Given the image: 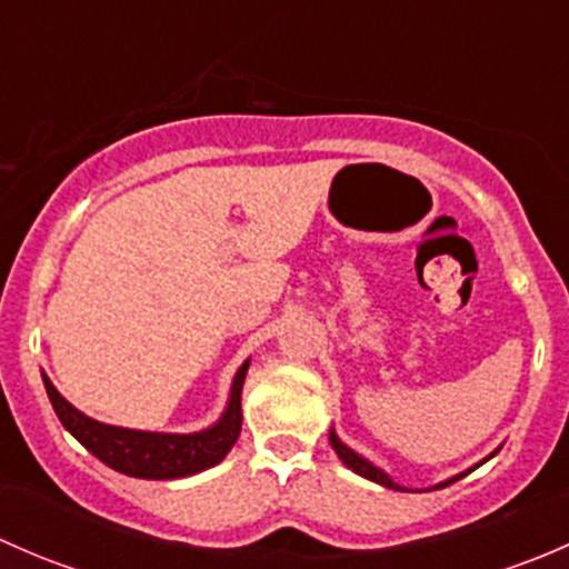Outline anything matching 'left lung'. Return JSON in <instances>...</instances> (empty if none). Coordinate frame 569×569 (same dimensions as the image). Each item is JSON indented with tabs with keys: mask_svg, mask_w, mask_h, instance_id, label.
<instances>
[{
	"mask_svg": "<svg viewBox=\"0 0 569 569\" xmlns=\"http://www.w3.org/2000/svg\"><path fill=\"white\" fill-rule=\"evenodd\" d=\"M330 446H332V449H336L338 460L347 465L349 470H355V473H358V476H363V479L377 481V485H382V487H391V490H405V487H401V485H396V481L391 479V476L386 473V470H380L375 462H369V460H366V457L355 455V451L349 449L347 443H341V438H338V435L332 432V429H330ZM492 455H496V451H492ZM492 455H490V457H492ZM490 457H487V460H490ZM470 470H473V468H470ZM462 476H465V473L455 476V479L440 481V485H435V490H440V487H446V485H451V481L462 479Z\"/></svg>",
	"mask_w": 569,
	"mask_h": 569,
	"instance_id": "left-lung-1",
	"label": "left lung"
}]
</instances>
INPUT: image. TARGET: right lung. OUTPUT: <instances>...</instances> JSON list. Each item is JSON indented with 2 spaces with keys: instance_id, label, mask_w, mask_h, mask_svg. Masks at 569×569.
<instances>
[{
  "instance_id": "1",
  "label": "right lung",
  "mask_w": 569,
  "mask_h": 569,
  "mask_svg": "<svg viewBox=\"0 0 569 569\" xmlns=\"http://www.w3.org/2000/svg\"><path fill=\"white\" fill-rule=\"evenodd\" d=\"M248 366L250 360L239 366L220 421L192 435L109 427V423L93 421L84 412H79L71 401H66V396H60V391L51 386L46 375L43 386L62 427L109 468L134 476V479H183V476L200 473V470L222 462L237 443L239 432H242V386Z\"/></svg>"
}]
</instances>
